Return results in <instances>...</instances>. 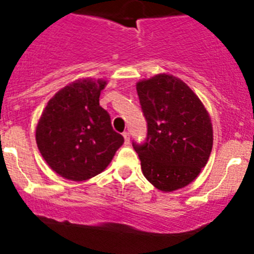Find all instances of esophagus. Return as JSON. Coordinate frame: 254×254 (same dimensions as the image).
<instances>
[{
  "mask_svg": "<svg viewBox=\"0 0 254 254\" xmlns=\"http://www.w3.org/2000/svg\"><path fill=\"white\" fill-rule=\"evenodd\" d=\"M123 136H124L125 139V144H129L130 143V134L127 131H124L123 132Z\"/></svg>",
  "mask_w": 254,
  "mask_h": 254,
  "instance_id": "obj_1",
  "label": "esophagus"
}]
</instances>
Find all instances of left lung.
<instances>
[{
    "instance_id": "obj_1",
    "label": "left lung",
    "mask_w": 254,
    "mask_h": 254,
    "mask_svg": "<svg viewBox=\"0 0 254 254\" xmlns=\"http://www.w3.org/2000/svg\"><path fill=\"white\" fill-rule=\"evenodd\" d=\"M148 134L132 141L144 177L173 191L193 182L209 159L213 129L204 105L182 80L159 73L136 84Z\"/></svg>"
}]
</instances>
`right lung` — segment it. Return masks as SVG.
I'll return each mask as SVG.
<instances>
[{
    "mask_svg": "<svg viewBox=\"0 0 254 254\" xmlns=\"http://www.w3.org/2000/svg\"><path fill=\"white\" fill-rule=\"evenodd\" d=\"M106 82L76 80L47 103L36 127L42 158L65 179L87 181L111 162L124 138L99 104Z\"/></svg>",
    "mask_w": 254,
    "mask_h": 254,
    "instance_id": "obj_1",
    "label": "right lung"
}]
</instances>
